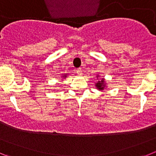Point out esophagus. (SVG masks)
<instances>
[{"mask_svg": "<svg viewBox=\"0 0 156 156\" xmlns=\"http://www.w3.org/2000/svg\"><path fill=\"white\" fill-rule=\"evenodd\" d=\"M76 73L78 74V75L79 76H81L82 75V70H81V69L80 68H79V69H76Z\"/></svg>", "mask_w": 156, "mask_h": 156, "instance_id": "1", "label": "esophagus"}]
</instances>
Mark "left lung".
<instances>
[{
	"mask_svg": "<svg viewBox=\"0 0 156 156\" xmlns=\"http://www.w3.org/2000/svg\"><path fill=\"white\" fill-rule=\"evenodd\" d=\"M97 79L98 80V78L100 77V76L97 75ZM100 79V78H99ZM95 87L97 88L98 90H100V91H103V90H106V88H107V83H106V81L105 80V78H101L98 82H96L94 83Z\"/></svg>",
	"mask_w": 156,
	"mask_h": 156,
	"instance_id": "obj_1",
	"label": "left lung"
}]
</instances>
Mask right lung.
Returning <instances> with one entry per match:
<instances>
[{"label": "right lung", "mask_w": 156, "mask_h": 156, "mask_svg": "<svg viewBox=\"0 0 156 156\" xmlns=\"http://www.w3.org/2000/svg\"><path fill=\"white\" fill-rule=\"evenodd\" d=\"M67 76H68V73H65V74H62V76H61V78H62V80H65L67 77Z\"/></svg>", "instance_id": "right-lung-1"}]
</instances>
